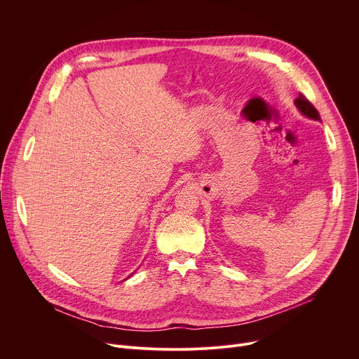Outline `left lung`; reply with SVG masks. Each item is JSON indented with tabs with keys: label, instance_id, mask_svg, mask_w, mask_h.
<instances>
[{
	"label": "left lung",
	"instance_id": "obj_1",
	"mask_svg": "<svg viewBox=\"0 0 359 359\" xmlns=\"http://www.w3.org/2000/svg\"><path fill=\"white\" fill-rule=\"evenodd\" d=\"M294 104H295V107L298 108V111H299L302 115H305L306 118L314 119V121H321L318 111L314 108V105H313L311 102H310L309 99H306L304 95L299 93V96L295 99Z\"/></svg>",
	"mask_w": 359,
	"mask_h": 359
}]
</instances>
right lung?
I'll list each match as a JSON object with an SVG mask.
<instances>
[{
    "label": "right lung",
    "instance_id": "add662e5",
    "mask_svg": "<svg viewBox=\"0 0 359 359\" xmlns=\"http://www.w3.org/2000/svg\"><path fill=\"white\" fill-rule=\"evenodd\" d=\"M132 274H133V273H132ZM132 274H130V276H132ZM130 276H129V277H130Z\"/></svg>",
    "mask_w": 359,
    "mask_h": 359
}]
</instances>
